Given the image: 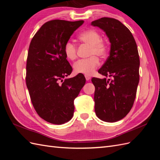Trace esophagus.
Here are the masks:
<instances>
[{
  "mask_svg": "<svg viewBox=\"0 0 160 160\" xmlns=\"http://www.w3.org/2000/svg\"><path fill=\"white\" fill-rule=\"evenodd\" d=\"M85 78H86V80H88V81H89L91 79V76L90 75H85Z\"/></svg>",
  "mask_w": 160,
  "mask_h": 160,
  "instance_id": "1",
  "label": "esophagus"
}]
</instances>
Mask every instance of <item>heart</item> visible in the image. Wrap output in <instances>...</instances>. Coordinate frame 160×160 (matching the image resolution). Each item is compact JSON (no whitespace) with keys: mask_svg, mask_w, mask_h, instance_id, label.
Returning a JSON list of instances; mask_svg holds the SVG:
<instances>
[{"mask_svg":"<svg viewBox=\"0 0 160 160\" xmlns=\"http://www.w3.org/2000/svg\"><path fill=\"white\" fill-rule=\"evenodd\" d=\"M79 41L90 45L89 57L88 59H79L73 65L74 71L77 73L91 75L99 65L97 55L102 59H106L109 54V47L103 41L101 34L95 29H89L81 32L77 36ZM64 53L67 59L74 60L77 57V48L73 43L67 41L63 47Z\"/></svg>","mask_w":160,"mask_h":160,"instance_id":"1","label":"heart"}]
</instances>
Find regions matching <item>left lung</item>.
<instances>
[{"label":"left lung","mask_w":160,"mask_h":160,"mask_svg":"<svg viewBox=\"0 0 160 160\" xmlns=\"http://www.w3.org/2000/svg\"><path fill=\"white\" fill-rule=\"evenodd\" d=\"M105 32L111 43L109 56L98 72L114 79L93 77L95 112L105 122L122 119L132 109L139 81V57L132 33L122 22L103 17L91 22Z\"/></svg>","instance_id":"8db88e82"}]
</instances>
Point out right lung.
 Returning a JSON list of instances; mask_svg holds the SVG:
<instances>
[{"label": "right lung", "mask_w": 160, "mask_h": 160, "mask_svg": "<svg viewBox=\"0 0 160 160\" xmlns=\"http://www.w3.org/2000/svg\"><path fill=\"white\" fill-rule=\"evenodd\" d=\"M83 22L48 21L34 35L28 48L26 84L31 102L39 117L52 124L61 125L72 119L74 100L86 82L81 73L66 79L72 69L63 51L72 34Z\"/></svg>", "instance_id": "1"}]
</instances>
